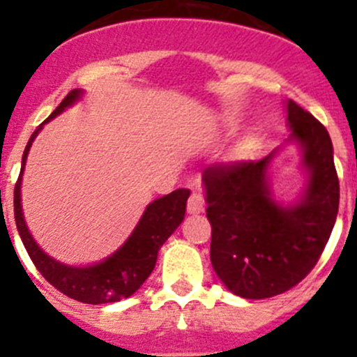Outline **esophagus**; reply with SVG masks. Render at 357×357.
<instances>
[{"label": "esophagus", "instance_id": "obj_1", "mask_svg": "<svg viewBox=\"0 0 357 357\" xmlns=\"http://www.w3.org/2000/svg\"><path fill=\"white\" fill-rule=\"evenodd\" d=\"M204 211H206V200H204V197H202L198 191H193L188 200V213L189 214H200V213H204Z\"/></svg>", "mask_w": 357, "mask_h": 357}]
</instances>
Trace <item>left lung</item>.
Segmentation results:
<instances>
[{"mask_svg": "<svg viewBox=\"0 0 357 357\" xmlns=\"http://www.w3.org/2000/svg\"><path fill=\"white\" fill-rule=\"evenodd\" d=\"M289 135L257 162L204 172L207 220L213 227L211 263L230 293L261 301L298 284L317 264L336 223L340 184L329 132L307 110L288 100ZM295 144L305 188L282 202L273 191V159Z\"/></svg>", "mask_w": 357, "mask_h": 357, "instance_id": "8db88e82", "label": "left lung"}]
</instances>
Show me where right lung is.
Returning <instances> with one entry per match:
<instances>
[{
	"label": "right lung",
	"mask_w": 357,
	"mask_h": 357,
	"mask_svg": "<svg viewBox=\"0 0 357 357\" xmlns=\"http://www.w3.org/2000/svg\"><path fill=\"white\" fill-rule=\"evenodd\" d=\"M84 94V89H73L28 139L23 160H21V173H19L17 184L14 189V214L17 232L23 239L24 248L44 279L75 301L98 305L128 298L143 286L144 280L150 277L155 268L160 247L175 232L176 227L184 222L189 191L188 189H176L166 197L150 202L127 241L123 243L114 254H110L109 257L98 261V263L75 266V264L61 263L52 257L48 252H44L28 229L23 204H21V184H23L28 151L44 125L62 114L66 109L80 102Z\"/></svg>",
	"instance_id": "obj_1"
}]
</instances>
